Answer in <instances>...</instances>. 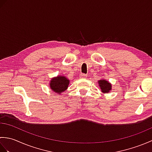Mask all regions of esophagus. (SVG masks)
I'll return each mask as SVG.
<instances>
[{"instance_id": "esophagus-1", "label": "esophagus", "mask_w": 152, "mask_h": 152, "mask_svg": "<svg viewBox=\"0 0 152 152\" xmlns=\"http://www.w3.org/2000/svg\"><path fill=\"white\" fill-rule=\"evenodd\" d=\"M87 77V75L86 74H81L80 75V78H85Z\"/></svg>"}]
</instances>
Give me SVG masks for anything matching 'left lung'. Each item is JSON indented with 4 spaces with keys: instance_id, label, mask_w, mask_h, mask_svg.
Masks as SVG:
<instances>
[{
    "instance_id": "obj_1",
    "label": "left lung",
    "mask_w": 152,
    "mask_h": 152,
    "mask_svg": "<svg viewBox=\"0 0 152 152\" xmlns=\"http://www.w3.org/2000/svg\"><path fill=\"white\" fill-rule=\"evenodd\" d=\"M101 91L104 93H109L112 90V84L105 79H101L98 81Z\"/></svg>"
}]
</instances>
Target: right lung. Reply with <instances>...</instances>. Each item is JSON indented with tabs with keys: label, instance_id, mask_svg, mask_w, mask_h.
I'll return each mask as SVG.
<instances>
[{
	"label": "right lung",
	"instance_id": "right-lung-1",
	"mask_svg": "<svg viewBox=\"0 0 152 152\" xmlns=\"http://www.w3.org/2000/svg\"><path fill=\"white\" fill-rule=\"evenodd\" d=\"M70 80L64 75H58L50 80V88L53 92L61 94L65 91L69 87Z\"/></svg>",
	"mask_w": 152,
	"mask_h": 152
}]
</instances>
